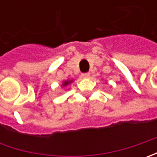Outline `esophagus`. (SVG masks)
Returning a JSON list of instances; mask_svg holds the SVG:
<instances>
[{
	"mask_svg": "<svg viewBox=\"0 0 157 157\" xmlns=\"http://www.w3.org/2000/svg\"><path fill=\"white\" fill-rule=\"evenodd\" d=\"M81 76L85 78H87L90 77V72H84V73H82Z\"/></svg>",
	"mask_w": 157,
	"mask_h": 157,
	"instance_id": "esophagus-1",
	"label": "esophagus"
}]
</instances>
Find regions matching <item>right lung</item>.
Listing matches in <instances>:
<instances>
[{"instance_id": "obj_1", "label": "right lung", "mask_w": 157, "mask_h": 157, "mask_svg": "<svg viewBox=\"0 0 157 157\" xmlns=\"http://www.w3.org/2000/svg\"><path fill=\"white\" fill-rule=\"evenodd\" d=\"M69 83H71V81H65L64 83H63V86H67Z\"/></svg>"}]
</instances>
